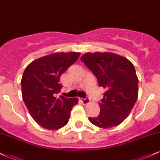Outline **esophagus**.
<instances>
[{
    "instance_id": "obj_1",
    "label": "esophagus",
    "mask_w": 160,
    "mask_h": 160,
    "mask_svg": "<svg viewBox=\"0 0 160 160\" xmlns=\"http://www.w3.org/2000/svg\"><path fill=\"white\" fill-rule=\"evenodd\" d=\"M80 101L83 103V104H87L89 103V98H81Z\"/></svg>"
}]
</instances>
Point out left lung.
Masks as SVG:
<instances>
[{
  "label": "left lung",
  "mask_w": 160,
  "mask_h": 160,
  "mask_svg": "<svg viewBox=\"0 0 160 160\" xmlns=\"http://www.w3.org/2000/svg\"><path fill=\"white\" fill-rule=\"evenodd\" d=\"M105 89L100 113L89 118L102 128L118 126L127 118L138 95V79L133 64L125 57L109 52H86L80 58Z\"/></svg>",
  "instance_id": "obj_1"
}]
</instances>
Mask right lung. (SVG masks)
<instances>
[{"mask_svg": "<svg viewBox=\"0 0 160 160\" xmlns=\"http://www.w3.org/2000/svg\"><path fill=\"white\" fill-rule=\"evenodd\" d=\"M80 52H55L31 62L21 80L22 95L29 113L43 128L58 130L68 122L78 98L56 95L61 90L60 77L78 59Z\"/></svg>", "mask_w": 160, "mask_h": 160, "instance_id": "obj_1", "label": "right lung"}]
</instances>
